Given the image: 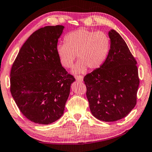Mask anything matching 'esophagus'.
I'll list each match as a JSON object with an SVG mask.
<instances>
[{
    "label": "esophagus",
    "instance_id": "1",
    "mask_svg": "<svg viewBox=\"0 0 152 152\" xmlns=\"http://www.w3.org/2000/svg\"><path fill=\"white\" fill-rule=\"evenodd\" d=\"M75 78L77 81H80V82L83 81V77L82 76H76Z\"/></svg>",
    "mask_w": 152,
    "mask_h": 152
}]
</instances>
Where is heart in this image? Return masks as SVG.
Listing matches in <instances>:
<instances>
[{
	"label": "heart",
	"instance_id": "obj_1",
	"mask_svg": "<svg viewBox=\"0 0 152 152\" xmlns=\"http://www.w3.org/2000/svg\"><path fill=\"white\" fill-rule=\"evenodd\" d=\"M65 42L57 46L56 53L61 65L67 69L73 66L77 55L78 61L73 70L75 74L84 73L87 67L96 69L101 67L110 50V37L100 31L80 28L68 34Z\"/></svg>",
	"mask_w": 152,
	"mask_h": 152
}]
</instances>
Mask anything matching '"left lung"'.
Segmentation results:
<instances>
[{
  "instance_id": "8db88e82",
  "label": "left lung",
  "mask_w": 152,
  "mask_h": 152,
  "mask_svg": "<svg viewBox=\"0 0 152 152\" xmlns=\"http://www.w3.org/2000/svg\"><path fill=\"white\" fill-rule=\"evenodd\" d=\"M110 50L101 67L84 77L91 114L102 121L127 116L136 104L139 86L136 61L121 35L109 31Z\"/></svg>"
}]
</instances>
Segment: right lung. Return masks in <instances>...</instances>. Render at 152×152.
I'll return each instance as SVG.
<instances>
[{
  "mask_svg": "<svg viewBox=\"0 0 152 152\" xmlns=\"http://www.w3.org/2000/svg\"><path fill=\"white\" fill-rule=\"evenodd\" d=\"M64 26L42 27L20 48L10 73V91L21 113L35 123L48 125L63 116L74 77L56 53Z\"/></svg>",
  "mask_w": 152,
  "mask_h": 152,
  "instance_id": "obj_1",
  "label": "right lung"
}]
</instances>
